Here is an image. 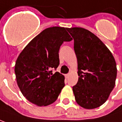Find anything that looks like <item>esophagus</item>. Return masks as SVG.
I'll list each match as a JSON object with an SVG mask.
<instances>
[{"label":"esophagus","mask_w":122,"mask_h":122,"mask_svg":"<svg viewBox=\"0 0 122 122\" xmlns=\"http://www.w3.org/2000/svg\"><path fill=\"white\" fill-rule=\"evenodd\" d=\"M69 77V74H65V78H68Z\"/></svg>","instance_id":"esophagus-1"}]
</instances>
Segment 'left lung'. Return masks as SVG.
Here are the masks:
<instances>
[{
  "mask_svg": "<svg viewBox=\"0 0 122 122\" xmlns=\"http://www.w3.org/2000/svg\"><path fill=\"white\" fill-rule=\"evenodd\" d=\"M74 39L78 61L77 84L72 87L75 100L82 107L93 109L104 104L115 86V59L97 36L81 27L68 28Z\"/></svg>",
  "mask_w": 122,
  "mask_h": 122,
  "instance_id": "obj_1",
  "label": "left lung"
}]
</instances>
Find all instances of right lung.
<instances>
[{"label": "right lung", "instance_id": "1", "mask_svg": "<svg viewBox=\"0 0 122 122\" xmlns=\"http://www.w3.org/2000/svg\"><path fill=\"white\" fill-rule=\"evenodd\" d=\"M67 28L46 29L28 44L15 65L17 83L23 96L38 106L55 102L65 86V77L52 70L59 65V51L64 42L72 40Z\"/></svg>", "mask_w": 122, "mask_h": 122}]
</instances>
